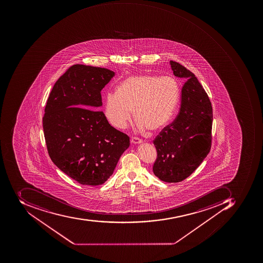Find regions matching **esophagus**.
<instances>
[{"label":"esophagus","mask_w":263,"mask_h":263,"mask_svg":"<svg viewBox=\"0 0 263 263\" xmlns=\"http://www.w3.org/2000/svg\"><path fill=\"white\" fill-rule=\"evenodd\" d=\"M130 142L133 143H135V144H137V143H141L143 141L138 137H133L132 138V140H130Z\"/></svg>","instance_id":"esophagus-1"}]
</instances>
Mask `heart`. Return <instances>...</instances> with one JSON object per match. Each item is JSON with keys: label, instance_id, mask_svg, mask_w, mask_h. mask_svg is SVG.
I'll return each instance as SVG.
<instances>
[{"label": "heart", "instance_id": "heart-1", "mask_svg": "<svg viewBox=\"0 0 263 263\" xmlns=\"http://www.w3.org/2000/svg\"><path fill=\"white\" fill-rule=\"evenodd\" d=\"M179 83L172 76H134L126 79L108 93L104 103V115L116 128L127 127L132 119L141 129L157 132L173 118L179 98Z\"/></svg>", "mask_w": 263, "mask_h": 263}]
</instances>
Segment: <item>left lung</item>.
<instances>
[{
  "instance_id": "obj_1",
  "label": "left lung",
  "mask_w": 263,
  "mask_h": 263,
  "mask_svg": "<svg viewBox=\"0 0 263 263\" xmlns=\"http://www.w3.org/2000/svg\"><path fill=\"white\" fill-rule=\"evenodd\" d=\"M175 77L184 78L179 114L153 140L157 151L153 172L160 180L178 182L193 173L211 147V100L193 72L171 61Z\"/></svg>"
}]
</instances>
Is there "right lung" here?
<instances>
[{"instance_id":"1","label":"right lung","mask_w":263,"mask_h":263,"mask_svg":"<svg viewBox=\"0 0 263 263\" xmlns=\"http://www.w3.org/2000/svg\"><path fill=\"white\" fill-rule=\"evenodd\" d=\"M114 76L107 68L73 65L58 79L47 100L43 129L48 155L81 184L105 182L130 145L129 136L97 110L102 105L100 91Z\"/></svg>"}]
</instances>
